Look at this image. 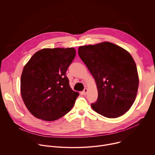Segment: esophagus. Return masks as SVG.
I'll use <instances>...</instances> for the list:
<instances>
[{"label":"esophagus","mask_w":155,"mask_h":155,"mask_svg":"<svg viewBox=\"0 0 155 155\" xmlns=\"http://www.w3.org/2000/svg\"><path fill=\"white\" fill-rule=\"evenodd\" d=\"M83 93V94H84V95H86L87 94V88H84Z\"/></svg>","instance_id":"1"}]
</instances>
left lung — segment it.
Masks as SVG:
<instances>
[{
	"mask_svg": "<svg viewBox=\"0 0 155 155\" xmlns=\"http://www.w3.org/2000/svg\"><path fill=\"white\" fill-rule=\"evenodd\" d=\"M78 52L97 85L98 97L92 108L109 118L123 115L134 104L139 87L136 64L130 54L108 41L79 47Z\"/></svg>",
	"mask_w": 155,
	"mask_h": 155,
	"instance_id": "8db88e82",
	"label": "left lung"
}]
</instances>
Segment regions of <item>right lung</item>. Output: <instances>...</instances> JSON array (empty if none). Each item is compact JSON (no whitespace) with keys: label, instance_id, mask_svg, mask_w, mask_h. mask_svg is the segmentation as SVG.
Masks as SVG:
<instances>
[{"label":"right lung","instance_id":"1","mask_svg":"<svg viewBox=\"0 0 155 155\" xmlns=\"http://www.w3.org/2000/svg\"><path fill=\"white\" fill-rule=\"evenodd\" d=\"M76 54L74 48H43L25 65L21 77V94L30 113L51 121L70 112L79 96L65 75Z\"/></svg>","mask_w":155,"mask_h":155}]
</instances>
